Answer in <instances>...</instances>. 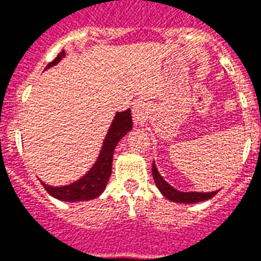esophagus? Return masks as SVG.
Listing matches in <instances>:
<instances>
[{
    "mask_svg": "<svg viewBox=\"0 0 261 261\" xmlns=\"http://www.w3.org/2000/svg\"><path fill=\"white\" fill-rule=\"evenodd\" d=\"M143 108H145V106H143L142 101H135L134 106H133V116H134L135 120H141V119H143Z\"/></svg>",
    "mask_w": 261,
    "mask_h": 261,
    "instance_id": "esophagus-1",
    "label": "esophagus"
}]
</instances>
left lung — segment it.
I'll return each mask as SVG.
<instances>
[{"label":"left lung","instance_id":"obj_1","mask_svg":"<svg viewBox=\"0 0 261 261\" xmlns=\"http://www.w3.org/2000/svg\"><path fill=\"white\" fill-rule=\"evenodd\" d=\"M151 173H153V178H154L155 186L159 187V190L161 191V194L167 199L176 203H198L203 202V200H208L214 195H217L218 191H213V192H181L169 186L164 177L160 174V172L155 168V164L153 161V167H151Z\"/></svg>","mask_w":261,"mask_h":261}]
</instances>
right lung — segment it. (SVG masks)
Returning a JSON list of instances; mask_svg holds the SVG:
<instances>
[{
  "label": "right lung",
  "mask_w": 261,
  "mask_h": 261,
  "mask_svg": "<svg viewBox=\"0 0 261 261\" xmlns=\"http://www.w3.org/2000/svg\"><path fill=\"white\" fill-rule=\"evenodd\" d=\"M65 57V51H61L57 58L47 65L46 69L54 66ZM133 127V119H131V111L127 110L124 112H118L115 115L112 124H111L108 134H107L101 150L97 157V161L90 168L85 176L71 182L69 186L63 187H51L48 184L42 182L44 190L54 198L63 200V202H83L97 198L106 188L107 182L110 180L111 172H112V157L114 150L118 142L124 135L131 130Z\"/></svg>",
  "instance_id": "add662e5"
}]
</instances>
